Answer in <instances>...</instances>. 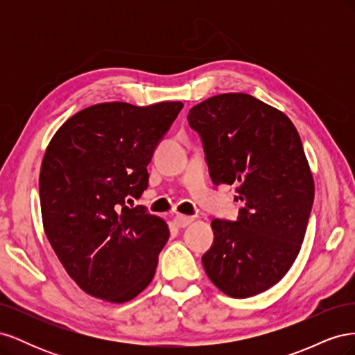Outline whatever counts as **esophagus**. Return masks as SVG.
I'll use <instances>...</instances> for the list:
<instances>
[{
  "mask_svg": "<svg viewBox=\"0 0 355 355\" xmlns=\"http://www.w3.org/2000/svg\"><path fill=\"white\" fill-rule=\"evenodd\" d=\"M194 220V218L192 216H185V214H176L175 216V219H173V222H175V225L178 228H185V227H188V225Z\"/></svg>",
  "mask_w": 355,
  "mask_h": 355,
  "instance_id": "1",
  "label": "esophagus"
}]
</instances>
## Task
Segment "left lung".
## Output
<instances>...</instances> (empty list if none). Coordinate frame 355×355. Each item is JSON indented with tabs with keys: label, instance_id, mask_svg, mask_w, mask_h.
Listing matches in <instances>:
<instances>
[{
	"label": "left lung",
	"instance_id": "left-lung-1",
	"mask_svg": "<svg viewBox=\"0 0 355 355\" xmlns=\"http://www.w3.org/2000/svg\"><path fill=\"white\" fill-rule=\"evenodd\" d=\"M214 185L237 184L235 222L214 219L204 271L225 295L250 297L277 284L302 245L314 179L288 116L245 93H225L189 110Z\"/></svg>",
	"mask_w": 355,
	"mask_h": 355
}]
</instances>
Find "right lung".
<instances>
[{
  "instance_id": "add662e5",
  "label": "right lung",
  "mask_w": 355,
  "mask_h": 355,
  "mask_svg": "<svg viewBox=\"0 0 355 355\" xmlns=\"http://www.w3.org/2000/svg\"><path fill=\"white\" fill-rule=\"evenodd\" d=\"M182 102L89 106L62 124L40 171L42 225L85 293L123 304L153 282L167 223L127 206L148 188V164Z\"/></svg>"
}]
</instances>
